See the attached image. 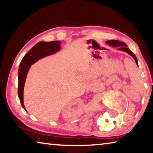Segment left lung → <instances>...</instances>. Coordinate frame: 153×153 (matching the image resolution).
Wrapping results in <instances>:
<instances>
[{
	"instance_id": "1",
	"label": "left lung",
	"mask_w": 153,
	"mask_h": 153,
	"mask_svg": "<svg viewBox=\"0 0 153 153\" xmlns=\"http://www.w3.org/2000/svg\"><path fill=\"white\" fill-rule=\"evenodd\" d=\"M106 43H107V45H108L109 46H112V47H113V48H117V50H119V51L126 52V53L128 54V55H129L131 56H132L133 59L136 61V65L138 66V59H137V57L136 56V55H134V53H133V52L131 51L130 49L128 48V46H127V45L125 42H123L120 40H110L106 41Z\"/></svg>"
}]
</instances>
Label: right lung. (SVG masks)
<instances>
[{
	"mask_svg": "<svg viewBox=\"0 0 153 153\" xmlns=\"http://www.w3.org/2000/svg\"><path fill=\"white\" fill-rule=\"evenodd\" d=\"M61 41H41L38 42L25 54L21 61L18 70V97L22 107L25 111L26 109L24 104V89L27 75L31 65L45 56L53 55L59 52L61 50Z\"/></svg>",
	"mask_w": 153,
	"mask_h": 153,
	"instance_id": "right-lung-1",
	"label": "right lung"
}]
</instances>
